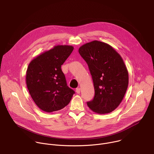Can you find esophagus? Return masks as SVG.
I'll list each match as a JSON object with an SVG mask.
<instances>
[{"instance_id":"esophagus-1","label":"esophagus","mask_w":154,"mask_h":154,"mask_svg":"<svg viewBox=\"0 0 154 154\" xmlns=\"http://www.w3.org/2000/svg\"><path fill=\"white\" fill-rule=\"evenodd\" d=\"M75 91H76V93L77 94H80V88H77L75 90Z\"/></svg>"}]
</instances>
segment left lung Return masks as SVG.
<instances>
[{
  "label": "left lung",
  "mask_w": 154,
  "mask_h": 154,
  "mask_svg": "<svg viewBox=\"0 0 154 154\" xmlns=\"http://www.w3.org/2000/svg\"><path fill=\"white\" fill-rule=\"evenodd\" d=\"M79 52L88 66L94 83V99L87 102L95 113L112 112L122 102L128 84V73L121 55L106 43L93 41Z\"/></svg>",
  "instance_id": "obj_1"
}]
</instances>
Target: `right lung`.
<instances>
[{"instance_id": "obj_1", "label": "right lung", "mask_w": 154, "mask_h": 154, "mask_svg": "<svg viewBox=\"0 0 154 154\" xmlns=\"http://www.w3.org/2000/svg\"><path fill=\"white\" fill-rule=\"evenodd\" d=\"M74 50L68 45H58L32 60L26 72L29 93L41 110L51 113L65 107L74 91L67 86L61 66Z\"/></svg>"}]
</instances>
